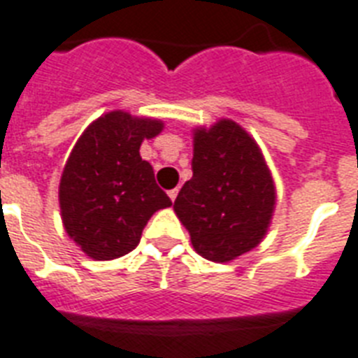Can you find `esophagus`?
Returning <instances> with one entry per match:
<instances>
[{"label": "esophagus", "mask_w": 358, "mask_h": 358, "mask_svg": "<svg viewBox=\"0 0 358 358\" xmlns=\"http://www.w3.org/2000/svg\"><path fill=\"white\" fill-rule=\"evenodd\" d=\"M176 196H178V187L171 189V191H169V199L174 202V199H176Z\"/></svg>", "instance_id": "1"}]
</instances>
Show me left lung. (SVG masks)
Returning <instances> with one entry per match:
<instances>
[{"mask_svg":"<svg viewBox=\"0 0 358 358\" xmlns=\"http://www.w3.org/2000/svg\"><path fill=\"white\" fill-rule=\"evenodd\" d=\"M193 178L174 200V213L194 252L228 263L264 239L275 208V185L259 145L231 119L193 130Z\"/></svg>","mask_w":358,"mask_h":358,"instance_id":"8db88e82","label":"left lung"}]
</instances>
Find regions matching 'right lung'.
I'll return each instance as SVG.
<instances>
[{
	"mask_svg": "<svg viewBox=\"0 0 358 358\" xmlns=\"http://www.w3.org/2000/svg\"><path fill=\"white\" fill-rule=\"evenodd\" d=\"M162 130L159 119L113 110L77 139L64 165L58 202L66 234L92 259L132 252L150 217L173 204L156 184L152 165L139 156L143 139Z\"/></svg>",
	"mask_w": 358,
	"mask_h": 358,
	"instance_id": "add662e5",
	"label": "right lung"
}]
</instances>
